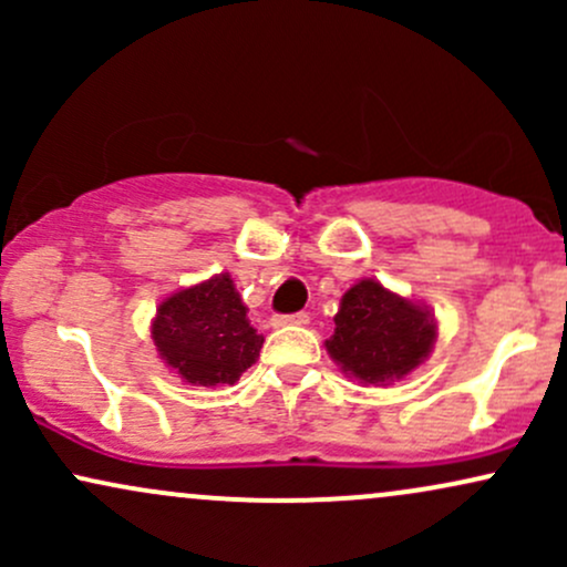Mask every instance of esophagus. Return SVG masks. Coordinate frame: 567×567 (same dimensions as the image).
<instances>
[{"mask_svg": "<svg viewBox=\"0 0 567 567\" xmlns=\"http://www.w3.org/2000/svg\"><path fill=\"white\" fill-rule=\"evenodd\" d=\"M271 322H275V328H285V324H306L309 322V315H306V311H296V315H277Z\"/></svg>", "mask_w": 567, "mask_h": 567, "instance_id": "esophagus-1", "label": "esophagus"}]
</instances>
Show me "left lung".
Segmentation results:
<instances>
[{
  "instance_id": "8db88e82",
  "label": "left lung",
  "mask_w": 567,
  "mask_h": 567,
  "mask_svg": "<svg viewBox=\"0 0 567 567\" xmlns=\"http://www.w3.org/2000/svg\"><path fill=\"white\" fill-rule=\"evenodd\" d=\"M434 338L437 322L426 306L386 290L379 279H360L343 292L336 333L324 347L357 381L392 383L426 360Z\"/></svg>"
}]
</instances>
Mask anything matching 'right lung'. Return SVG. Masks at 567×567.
<instances>
[{
  "label": "right lung",
  "instance_id": "add662e5",
  "mask_svg": "<svg viewBox=\"0 0 567 567\" xmlns=\"http://www.w3.org/2000/svg\"><path fill=\"white\" fill-rule=\"evenodd\" d=\"M152 338L165 365L192 386L234 383L264 347L229 275L165 298L152 322Z\"/></svg>",
  "mask_w": 567,
  "mask_h": 567
}]
</instances>
